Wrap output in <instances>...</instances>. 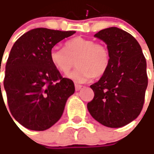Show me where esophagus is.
<instances>
[{
	"label": "esophagus",
	"instance_id": "1",
	"mask_svg": "<svg viewBox=\"0 0 154 154\" xmlns=\"http://www.w3.org/2000/svg\"><path fill=\"white\" fill-rule=\"evenodd\" d=\"M75 90H76V91H79V89L82 88V85H78V84H75Z\"/></svg>",
	"mask_w": 154,
	"mask_h": 154
}]
</instances>
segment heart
Wrapping results in <instances>:
<instances>
[{
    "label": "heart",
    "instance_id": "b5f03b06",
    "mask_svg": "<svg viewBox=\"0 0 154 154\" xmlns=\"http://www.w3.org/2000/svg\"><path fill=\"white\" fill-rule=\"evenodd\" d=\"M51 65L58 71L66 74L75 65L77 68L67 77L75 82L83 83L93 77L100 78L110 64L109 51L105 45L84 37H75L65 43V49L54 47L50 52Z\"/></svg>",
    "mask_w": 154,
    "mask_h": 154
}]
</instances>
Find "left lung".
<instances>
[{
    "label": "left lung",
    "mask_w": 154,
    "mask_h": 154,
    "mask_svg": "<svg viewBox=\"0 0 154 154\" xmlns=\"http://www.w3.org/2000/svg\"><path fill=\"white\" fill-rule=\"evenodd\" d=\"M94 36L106 43L110 64L100 80L90 85L94 96L87 108L104 126L123 127L134 120L143 106L148 86L146 60L134 37L119 28L103 29Z\"/></svg>",
    "instance_id": "1"
}]
</instances>
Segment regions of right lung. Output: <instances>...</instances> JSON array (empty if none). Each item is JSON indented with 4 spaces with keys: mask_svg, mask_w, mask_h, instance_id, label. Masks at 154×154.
I'll list each match as a JSON object with an SVG mask.
<instances>
[{
    "mask_svg": "<svg viewBox=\"0 0 154 154\" xmlns=\"http://www.w3.org/2000/svg\"><path fill=\"white\" fill-rule=\"evenodd\" d=\"M75 33L36 28L13 45L5 65L4 88L11 114L28 129L43 131L53 126L75 93L74 82L63 78L50 60L52 48Z\"/></svg>",
    "mask_w": 154,
    "mask_h": 154,
    "instance_id": "obj_1",
    "label": "right lung"
}]
</instances>
